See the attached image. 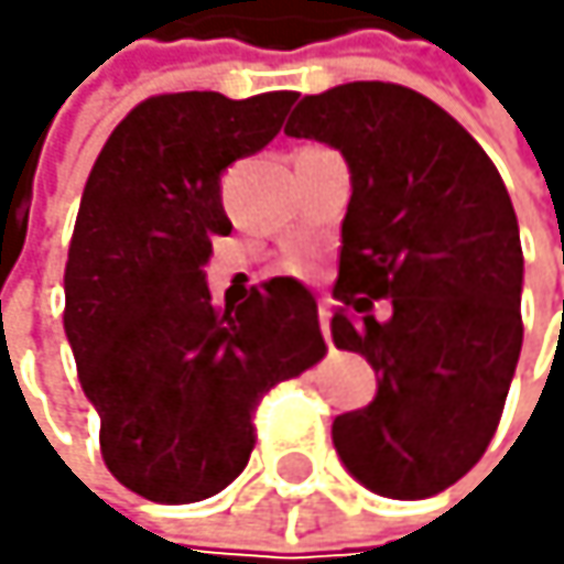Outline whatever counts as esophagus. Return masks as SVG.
Masks as SVG:
<instances>
[{
	"label": "esophagus",
	"instance_id": "34e87169",
	"mask_svg": "<svg viewBox=\"0 0 564 564\" xmlns=\"http://www.w3.org/2000/svg\"><path fill=\"white\" fill-rule=\"evenodd\" d=\"M317 317H321V335H324V341L332 345V297H321Z\"/></svg>",
	"mask_w": 564,
	"mask_h": 564
}]
</instances>
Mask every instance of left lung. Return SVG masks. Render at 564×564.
<instances>
[{"instance_id": "obj_1", "label": "left lung", "mask_w": 564, "mask_h": 564, "mask_svg": "<svg viewBox=\"0 0 564 564\" xmlns=\"http://www.w3.org/2000/svg\"><path fill=\"white\" fill-rule=\"evenodd\" d=\"M341 151L351 199L332 317L379 389L332 440L348 474L395 501L457 484L501 423L521 355L524 257L487 151L430 97L355 80L304 97L284 128ZM393 301L376 322L371 304Z\"/></svg>"}]
</instances>
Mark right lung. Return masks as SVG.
I'll return each instance as SVG.
<instances>
[{"label": "right lung", "mask_w": 564, "mask_h": 564, "mask_svg": "<svg viewBox=\"0 0 564 564\" xmlns=\"http://www.w3.org/2000/svg\"><path fill=\"white\" fill-rule=\"evenodd\" d=\"M294 90L141 100L90 169L63 273V332L100 416V457L128 490L192 505L243 474L253 409L324 355L317 301L273 276L216 307L203 267L229 236L223 172L284 124Z\"/></svg>", "instance_id": "1"}]
</instances>
